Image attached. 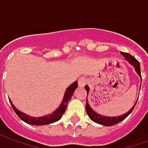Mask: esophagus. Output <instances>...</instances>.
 I'll return each instance as SVG.
<instances>
[{
  "mask_svg": "<svg viewBox=\"0 0 148 148\" xmlns=\"http://www.w3.org/2000/svg\"><path fill=\"white\" fill-rule=\"evenodd\" d=\"M78 83L79 86H81V87H83L87 83V79L86 78H84V77H81V78L79 79Z\"/></svg>",
  "mask_w": 148,
  "mask_h": 148,
  "instance_id": "esophagus-1",
  "label": "esophagus"
}]
</instances>
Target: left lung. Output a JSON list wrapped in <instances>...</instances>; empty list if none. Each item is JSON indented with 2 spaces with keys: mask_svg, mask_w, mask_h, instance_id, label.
<instances>
[{
  "mask_svg": "<svg viewBox=\"0 0 148 148\" xmlns=\"http://www.w3.org/2000/svg\"><path fill=\"white\" fill-rule=\"evenodd\" d=\"M122 54L125 57V59L128 60L131 65H133V66L135 67V70H136V73H138V75L140 76L142 81L140 62H139L135 58L133 57L130 54H129V53L122 52ZM85 88H86V92H87V94H88L89 86H85ZM136 104V102L135 103V104L133 105V107L127 113H125V114H124V115H120V116H118V117H106V116H103V115H99V114H97V113H96L94 110L90 107V105H89V104L87 103V101H86V113H87V115H88V116L92 121H94V122L98 123V124H101V125H106V126H111V125H115V124H117V123H120V122H122L123 119H125V118L127 117V116L130 114L131 112H133V108L135 107Z\"/></svg>",
  "mask_w": 148,
  "mask_h": 148,
  "instance_id": "8db88e82",
  "label": "left lung"
}]
</instances>
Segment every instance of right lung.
<instances>
[{
    "label": "right lung",
    "instance_id": "obj_1",
    "mask_svg": "<svg viewBox=\"0 0 148 148\" xmlns=\"http://www.w3.org/2000/svg\"><path fill=\"white\" fill-rule=\"evenodd\" d=\"M78 86V82L75 81L74 83L69 86L67 88L66 91H65V95H64V98H63V101H62V104L60 105L58 108L55 112H54L52 113L51 115H48L47 116H43V117L40 118H33L31 117V116H29V115H25L23 112H21L20 111L16 108L12 104V102L11 101V100L9 99L10 103L12 104V108L14 109L15 112L17 114V115L18 117L22 119L23 121H24L25 123H28V124H31V125H47V124H51V123H55L58 121L62 117L63 114L65 113V110H66V108H67L68 102L69 101L71 97L73 96V92L75 90V88Z\"/></svg>",
    "mask_w": 148,
    "mask_h": 148
}]
</instances>
